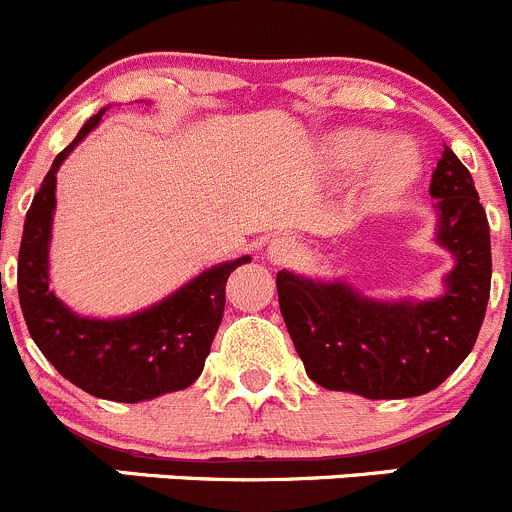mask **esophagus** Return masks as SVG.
Masks as SVG:
<instances>
[{
    "mask_svg": "<svg viewBox=\"0 0 512 512\" xmlns=\"http://www.w3.org/2000/svg\"><path fill=\"white\" fill-rule=\"evenodd\" d=\"M297 255H299V245H297V240L289 235H277L275 240L267 245V260L275 262V265L292 262Z\"/></svg>",
    "mask_w": 512,
    "mask_h": 512,
    "instance_id": "1",
    "label": "esophagus"
}]
</instances>
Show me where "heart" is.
Masks as SVG:
<instances>
[{
    "instance_id": "b5f03b06",
    "label": "heart",
    "mask_w": 512,
    "mask_h": 512,
    "mask_svg": "<svg viewBox=\"0 0 512 512\" xmlns=\"http://www.w3.org/2000/svg\"><path fill=\"white\" fill-rule=\"evenodd\" d=\"M319 160L334 175L352 173L361 162V195L366 205L391 208L404 200L423 175V158L406 138L376 143V136L359 128H342L319 143Z\"/></svg>"
}]
</instances>
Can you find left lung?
Returning <instances> with one entry per match:
<instances>
[{
  "mask_svg": "<svg viewBox=\"0 0 512 512\" xmlns=\"http://www.w3.org/2000/svg\"><path fill=\"white\" fill-rule=\"evenodd\" d=\"M436 242L451 252L443 292L431 299H376L342 277L277 272V294L309 379L364 399L428 394L476 344L490 297V227L471 173L443 146L433 170Z\"/></svg>",
  "mask_w": 512,
  "mask_h": 512,
  "instance_id": "8db88e82",
  "label": "left lung"
}]
</instances>
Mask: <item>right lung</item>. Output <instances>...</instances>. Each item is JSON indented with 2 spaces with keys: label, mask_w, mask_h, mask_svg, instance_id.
Wrapping results in <instances>:
<instances>
[{
  "label": "right lung",
  "mask_w": 512,
  "mask_h": 512,
  "mask_svg": "<svg viewBox=\"0 0 512 512\" xmlns=\"http://www.w3.org/2000/svg\"><path fill=\"white\" fill-rule=\"evenodd\" d=\"M106 111L101 108L84 123L34 195L19 247V304L34 344L64 379L96 399L138 404L188 389L203 374L223 322L227 277L250 257L208 267L160 302L126 317H86L56 297L49 287L56 173Z\"/></svg>",
  "instance_id": "right-lung-1"
}]
</instances>
